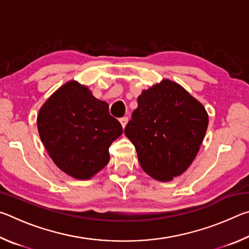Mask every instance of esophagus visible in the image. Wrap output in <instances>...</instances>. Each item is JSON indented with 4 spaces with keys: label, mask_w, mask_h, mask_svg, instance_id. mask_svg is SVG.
Instances as JSON below:
<instances>
[{
    "label": "esophagus",
    "mask_w": 249,
    "mask_h": 249,
    "mask_svg": "<svg viewBox=\"0 0 249 249\" xmlns=\"http://www.w3.org/2000/svg\"><path fill=\"white\" fill-rule=\"evenodd\" d=\"M120 122H121V124H122V127L125 128V126H126V124H127V122H128V119H127V117H122V119H120Z\"/></svg>",
    "instance_id": "esophagus-1"
}]
</instances>
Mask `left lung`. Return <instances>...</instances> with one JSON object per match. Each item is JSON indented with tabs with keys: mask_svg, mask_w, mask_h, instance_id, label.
<instances>
[{
	"mask_svg": "<svg viewBox=\"0 0 249 249\" xmlns=\"http://www.w3.org/2000/svg\"><path fill=\"white\" fill-rule=\"evenodd\" d=\"M124 129L151 178L167 182L182 175L199 153L209 125L200 101L169 79L142 90Z\"/></svg>",
	"mask_w": 249,
	"mask_h": 249,
	"instance_id": "obj_1",
	"label": "left lung"
}]
</instances>
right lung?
I'll use <instances>...</instances> for the list:
<instances>
[{"label":"right lung","mask_w":249,"mask_h":249,"mask_svg":"<svg viewBox=\"0 0 249 249\" xmlns=\"http://www.w3.org/2000/svg\"><path fill=\"white\" fill-rule=\"evenodd\" d=\"M37 128L54 165L79 180L92 178L107 165L109 146L123 134L108 104L75 80L62 84L43 104Z\"/></svg>","instance_id":"1"}]
</instances>
